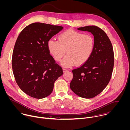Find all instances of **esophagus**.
<instances>
[{"label":"esophagus","mask_w":130,"mask_h":130,"mask_svg":"<svg viewBox=\"0 0 130 130\" xmlns=\"http://www.w3.org/2000/svg\"><path fill=\"white\" fill-rule=\"evenodd\" d=\"M63 71L64 72H65L67 71V70L66 69H65V68H63Z\"/></svg>","instance_id":"1"}]
</instances>
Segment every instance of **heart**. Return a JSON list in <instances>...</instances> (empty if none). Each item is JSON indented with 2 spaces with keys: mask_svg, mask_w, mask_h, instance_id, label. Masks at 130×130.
<instances>
[{
  "mask_svg": "<svg viewBox=\"0 0 130 130\" xmlns=\"http://www.w3.org/2000/svg\"><path fill=\"white\" fill-rule=\"evenodd\" d=\"M94 47L93 37L88 34L69 29L58 36V41L51 39L47 42L50 53L57 61L62 60L61 65L70 67L75 65L80 66L87 62L91 57Z\"/></svg>",
  "mask_w": 130,
  "mask_h": 130,
  "instance_id": "b5f03b06",
  "label": "heart"
}]
</instances>
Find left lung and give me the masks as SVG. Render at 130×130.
I'll list each match as a JSON object with an SVG mask.
<instances>
[{"mask_svg": "<svg viewBox=\"0 0 130 130\" xmlns=\"http://www.w3.org/2000/svg\"><path fill=\"white\" fill-rule=\"evenodd\" d=\"M77 29L88 31L94 36V47L89 60L72 70L70 88L79 97L91 99L101 93L110 82L114 62L113 46L106 32L96 26Z\"/></svg>", "mask_w": 130, "mask_h": 130, "instance_id": "1", "label": "left lung"}]
</instances>
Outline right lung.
Returning <instances> with one entry per match:
<instances>
[{
  "mask_svg": "<svg viewBox=\"0 0 130 130\" xmlns=\"http://www.w3.org/2000/svg\"><path fill=\"white\" fill-rule=\"evenodd\" d=\"M63 27L36 22L26 26L14 46L12 69L19 88L28 95L38 99L53 92L55 81L63 73L47 48V42Z\"/></svg>",
  "mask_w": 130,
  "mask_h": 130,
  "instance_id": "obj_1",
  "label": "right lung"
}]
</instances>
